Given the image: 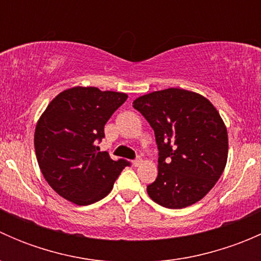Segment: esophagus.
I'll return each instance as SVG.
<instances>
[{
	"label": "esophagus",
	"instance_id": "esophagus-1",
	"mask_svg": "<svg viewBox=\"0 0 261 261\" xmlns=\"http://www.w3.org/2000/svg\"><path fill=\"white\" fill-rule=\"evenodd\" d=\"M141 163H143V159H141V158H139V159H136V160H133V165H134V167H139V165H140Z\"/></svg>",
	"mask_w": 261,
	"mask_h": 261
}]
</instances>
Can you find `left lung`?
<instances>
[{
  "label": "left lung",
  "instance_id": "8db88e82",
  "mask_svg": "<svg viewBox=\"0 0 261 261\" xmlns=\"http://www.w3.org/2000/svg\"><path fill=\"white\" fill-rule=\"evenodd\" d=\"M134 109L150 123L159 149L150 198L172 210L201 201L227 163V128L216 107L196 92L168 88L138 97Z\"/></svg>",
  "mask_w": 261,
  "mask_h": 261
}]
</instances>
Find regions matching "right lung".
Returning a JSON list of instances; mask_svg holds the SVG:
<instances>
[{"instance_id": "right-lung-1", "label": "right lung", "mask_w": 261, "mask_h": 261, "mask_svg": "<svg viewBox=\"0 0 261 261\" xmlns=\"http://www.w3.org/2000/svg\"><path fill=\"white\" fill-rule=\"evenodd\" d=\"M127 99L122 92L72 87L51 99L36 122L34 145L49 186L72 203L87 206L105 198L126 160L97 151L96 141L112 114Z\"/></svg>"}]
</instances>
